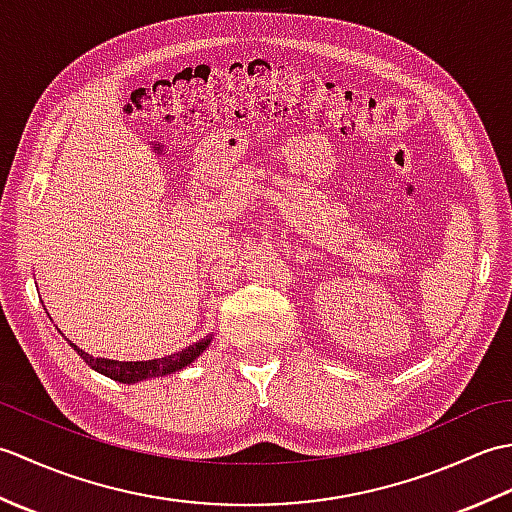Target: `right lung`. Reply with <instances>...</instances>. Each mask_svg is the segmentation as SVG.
I'll return each mask as SVG.
<instances>
[{
    "instance_id": "obj_1",
    "label": "right lung",
    "mask_w": 512,
    "mask_h": 512,
    "mask_svg": "<svg viewBox=\"0 0 512 512\" xmlns=\"http://www.w3.org/2000/svg\"><path fill=\"white\" fill-rule=\"evenodd\" d=\"M211 343V336L206 339L189 345L187 350L176 352L165 358H154V361H138V363H121V361H110V358H94L88 352H83L76 347L74 343H70L74 347V352L79 354L85 363H88L92 369H96L99 374L110 376L118 383H138V380L145 378H154V376H165V374H173L178 369L187 367L189 363H193L206 347Z\"/></svg>"
}]
</instances>
